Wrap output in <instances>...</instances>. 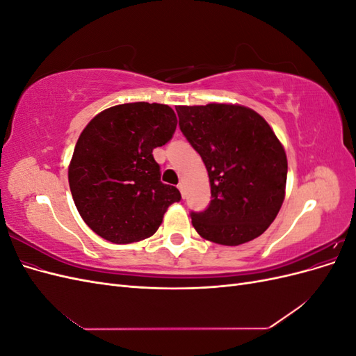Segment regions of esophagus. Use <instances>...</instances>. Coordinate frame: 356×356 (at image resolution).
Here are the masks:
<instances>
[{
    "label": "esophagus",
    "mask_w": 356,
    "mask_h": 356,
    "mask_svg": "<svg viewBox=\"0 0 356 356\" xmlns=\"http://www.w3.org/2000/svg\"><path fill=\"white\" fill-rule=\"evenodd\" d=\"M178 188H179V191H181L182 197H184V196H186V186H184V182H179V184H178Z\"/></svg>",
    "instance_id": "34e87169"
}]
</instances>
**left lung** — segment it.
Instances as JSON below:
<instances>
[{
  "mask_svg": "<svg viewBox=\"0 0 356 356\" xmlns=\"http://www.w3.org/2000/svg\"><path fill=\"white\" fill-rule=\"evenodd\" d=\"M181 132L208 170L212 200L191 212L203 239L236 246L263 234L285 199L288 161L264 118L238 104L177 106Z\"/></svg>",
  "mask_w": 356,
  "mask_h": 356,
  "instance_id": "8db88e82",
  "label": "left lung"
}]
</instances>
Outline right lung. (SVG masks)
<instances>
[{"label": "right lung", "mask_w": 356, "mask_h": 356, "mask_svg": "<svg viewBox=\"0 0 356 356\" xmlns=\"http://www.w3.org/2000/svg\"><path fill=\"white\" fill-rule=\"evenodd\" d=\"M169 105L132 102L96 114L83 129L68 168L75 207L105 241L132 243L153 236L177 187L160 181L153 157L177 129Z\"/></svg>", "instance_id": "add662e5"}]
</instances>
